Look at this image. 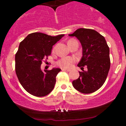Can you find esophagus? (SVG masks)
<instances>
[{
	"label": "esophagus",
	"mask_w": 126,
	"mask_h": 126,
	"mask_svg": "<svg viewBox=\"0 0 126 126\" xmlns=\"http://www.w3.org/2000/svg\"><path fill=\"white\" fill-rule=\"evenodd\" d=\"M62 70H64V71H67V72H70V71H71V70H70V69H65V68H62Z\"/></svg>",
	"instance_id": "esophagus-1"
}]
</instances>
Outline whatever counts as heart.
Returning a JSON list of instances; mask_svg holds the SVG:
<instances>
[{
	"instance_id": "b5f03b06",
	"label": "heart",
	"mask_w": 126,
	"mask_h": 126,
	"mask_svg": "<svg viewBox=\"0 0 126 126\" xmlns=\"http://www.w3.org/2000/svg\"><path fill=\"white\" fill-rule=\"evenodd\" d=\"M73 62V59L71 58V57H66V58H62L60 60H59L57 62V64L60 67L69 68L71 66Z\"/></svg>"
}]
</instances>
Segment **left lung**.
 <instances>
[{"label": "left lung", "mask_w": 126, "mask_h": 126, "mask_svg": "<svg viewBox=\"0 0 126 126\" xmlns=\"http://www.w3.org/2000/svg\"><path fill=\"white\" fill-rule=\"evenodd\" d=\"M70 37L79 40L82 47V57L78 66L83 72L72 82L76 90L83 94H91L103 85L110 68V49L104 37L95 30L79 28ZM87 66V70L83 67Z\"/></svg>", "instance_id": "obj_1"}]
</instances>
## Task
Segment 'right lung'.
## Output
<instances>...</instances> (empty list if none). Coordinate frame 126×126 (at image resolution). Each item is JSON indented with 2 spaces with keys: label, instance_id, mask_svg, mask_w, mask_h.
I'll use <instances>...</instances> for the list:
<instances>
[{
  "label": "right lung",
  "instance_id": "1",
  "mask_svg": "<svg viewBox=\"0 0 126 126\" xmlns=\"http://www.w3.org/2000/svg\"><path fill=\"white\" fill-rule=\"evenodd\" d=\"M64 35L55 37L41 32L29 34L20 43L15 54V71L22 87L30 94L44 96L54 89L56 78L61 69H41L42 61L51 54L53 46Z\"/></svg>",
  "mask_w": 126,
  "mask_h": 126
}]
</instances>
